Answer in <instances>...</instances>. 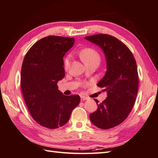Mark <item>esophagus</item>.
Listing matches in <instances>:
<instances>
[{
	"label": "esophagus",
	"mask_w": 158,
	"mask_h": 158,
	"mask_svg": "<svg viewBox=\"0 0 158 158\" xmlns=\"http://www.w3.org/2000/svg\"><path fill=\"white\" fill-rule=\"evenodd\" d=\"M88 99V98L87 97H85V96H81V101H85V100H87Z\"/></svg>",
	"instance_id": "obj_1"
}]
</instances>
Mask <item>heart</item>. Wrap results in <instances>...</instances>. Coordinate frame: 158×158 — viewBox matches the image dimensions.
I'll use <instances>...</instances> for the list:
<instances>
[{
    "label": "heart",
    "mask_w": 158,
    "mask_h": 158,
    "mask_svg": "<svg viewBox=\"0 0 158 158\" xmlns=\"http://www.w3.org/2000/svg\"><path fill=\"white\" fill-rule=\"evenodd\" d=\"M80 57L81 58L84 63H87L94 60H98L99 61V59H100L98 52L95 50L93 49V48H85L81 51ZM71 58V56L69 55H68L65 59H64V65L65 69H67L69 66Z\"/></svg>",
    "instance_id": "b5f03b06"
}]
</instances>
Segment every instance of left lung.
<instances>
[{"label":"left lung","instance_id":"left-lung-1","mask_svg":"<svg viewBox=\"0 0 158 158\" xmlns=\"http://www.w3.org/2000/svg\"><path fill=\"white\" fill-rule=\"evenodd\" d=\"M85 39L102 48L107 63L106 74L97 85L107 91V98L102 103L95 99L98 107L90 114V120L100 129L114 127L127 118L134 106L139 84L136 61L128 47L111 35Z\"/></svg>","mask_w":158,"mask_h":158}]
</instances>
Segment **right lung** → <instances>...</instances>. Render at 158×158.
I'll return each mask as SVG.
<instances>
[{
	"instance_id": "obj_1",
	"label": "right lung",
	"mask_w": 158,
	"mask_h": 158,
	"mask_svg": "<svg viewBox=\"0 0 158 158\" xmlns=\"http://www.w3.org/2000/svg\"><path fill=\"white\" fill-rule=\"evenodd\" d=\"M74 41V38L48 36L35 43L23 60L21 85L24 99L33 118L48 129L66 124L80 103L79 95H64L57 86L64 77L63 56Z\"/></svg>"
}]
</instances>
